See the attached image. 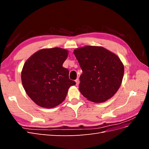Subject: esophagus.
<instances>
[{"label":"esophagus","instance_id":"esophagus-1","mask_svg":"<svg viewBox=\"0 0 149 149\" xmlns=\"http://www.w3.org/2000/svg\"><path fill=\"white\" fill-rule=\"evenodd\" d=\"M75 82H76V84L78 86V85L79 84V79H78V78L76 79L75 80Z\"/></svg>","mask_w":149,"mask_h":149}]
</instances>
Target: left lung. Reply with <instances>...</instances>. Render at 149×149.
Returning <instances> with one entry per match:
<instances>
[{"label": "left lung", "instance_id": "left-lung-1", "mask_svg": "<svg viewBox=\"0 0 149 149\" xmlns=\"http://www.w3.org/2000/svg\"><path fill=\"white\" fill-rule=\"evenodd\" d=\"M73 53L83 71L79 86L83 96L94 102H105L113 96L124 76L120 58L102 47L86 46Z\"/></svg>", "mask_w": 149, "mask_h": 149}]
</instances>
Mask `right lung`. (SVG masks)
<instances>
[{"label":"right lung","mask_w":149,"mask_h":149,"mask_svg":"<svg viewBox=\"0 0 149 149\" xmlns=\"http://www.w3.org/2000/svg\"><path fill=\"white\" fill-rule=\"evenodd\" d=\"M68 55L61 48L42 49L26 60L21 73L27 95L40 107L52 108L65 100L68 90L75 81L69 78V70L63 66Z\"/></svg>","instance_id":"right-lung-1"}]
</instances>
